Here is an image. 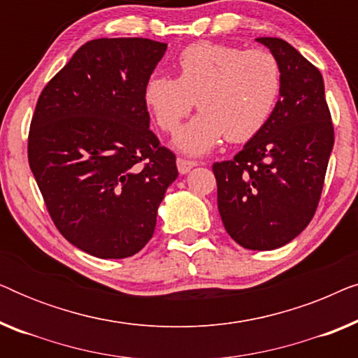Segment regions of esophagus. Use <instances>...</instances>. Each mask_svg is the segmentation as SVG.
Instances as JSON below:
<instances>
[{"label":"esophagus","mask_w":358,"mask_h":358,"mask_svg":"<svg viewBox=\"0 0 358 358\" xmlns=\"http://www.w3.org/2000/svg\"><path fill=\"white\" fill-rule=\"evenodd\" d=\"M176 164H178V169H179L180 174H187L189 171L194 168V166H197L195 161H190V159H185V158H178Z\"/></svg>","instance_id":"34e87169"}]
</instances>
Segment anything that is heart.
Returning a JSON list of instances; mask_svg holds the SVG:
<instances>
[{
    "label": "heart",
    "instance_id": "1",
    "mask_svg": "<svg viewBox=\"0 0 358 358\" xmlns=\"http://www.w3.org/2000/svg\"><path fill=\"white\" fill-rule=\"evenodd\" d=\"M178 78L155 75L143 99L156 125L174 134L197 101L200 114L176 136L187 155H203L227 138L243 143L271 119L282 91L278 60L266 48L195 42L179 53Z\"/></svg>",
    "mask_w": 358,
    "mask_h": 358
}]
</instances>
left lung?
I'll list each match as a JSON object with an SVG mask.
<instances>
[{
	"instance_id": "left-lung-1",
	"label": "left lung",
	"mask_w": 358,
	"mask_h": 358,
	"mask_svg": "<svg viewBox=\"0 0 358 358\" xmlns=\"http://www.w3.org/2000/svg\"><path fill=\"white\" fill-rule=\"evenodd\" d=\"M278 60L282 91L266 127L229 161L212 166L229 236L252 251L285 246L320 203L334 127L320 70L277 37H259Z\"/></svg>"
}]
</instances>
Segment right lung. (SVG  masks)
<instances>
[{
  "label": "right lung",
  "mask_w": 358,
  "mask_h": 358,
  "mask_svg": "<svg viewBox=\"0 0 358 358\" xmlns=\"http://www.w3.org/2000/svg\"><path fill=\"white\" fill-rule=\"evenodd\" d=\"M166 48L141 37L90 41L38 96L29 166L58 231L94 257L138 252L178 178L143 99Z\"/></svg>",
  "instance_id": "1"
}]
</instances>
